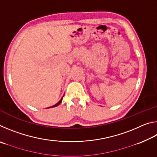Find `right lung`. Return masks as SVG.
<instances>
[{"instance_id":"1","label":"right lung","mask_w":157,"mask_h":157,"mask_svg":"<svg viewBox=\"0 0 157 157\" xmlns=\"http://www.w3.org/2000/svg\"><path fill=\"white\" fill-rule=\"evenodd\" d=\"M62 99H63V98H62V99H61L59 102H58L57 104H55V105H53V106H52V107H48V108H52V107H57V106H58L59 105L61 102H62Z\"/></svg>"}]
</instances>
